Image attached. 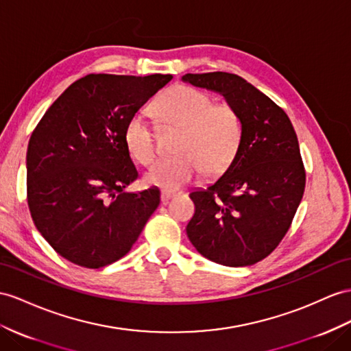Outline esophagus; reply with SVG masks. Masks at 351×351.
I'll use <instances>...</instances> for the list:
<instances>
[{
	"label": "esophagus",
	"instance_id": "34e87169",
	"mask_svg": "<svg viewBox=\"0 0 351 351\" xmlns=\"http://www.w3.org/2000/svg\"><path fill=\"white\" fill-rule=\"evenodd\" d=\"M178 194L179 193L176 190H161V202L166 203L170 199H173V197H176Z\"/></svg>",
	"mask_w": 351,
	"mask_h": 351
}]
</instances>
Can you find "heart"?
<instances>
[{
    "mask_svg": "<svg viewBox=\"0 0 351 351\" xmlns=\"http://www.w3.org/2000/svg\"><path fill=\"white\" fill-rule=\"evenodd\" d=\"M163 128L179 129L173 157L161 158L145 175V182L173 190L200 173L217 176L234 161L243 139V120L231 104H213V97L191 86H176L154 104ZM124 143L142 166L157 156V130L142 112L125 124Z\"/></svg>",
    "mask_w": 351,
    "mask_h": 351,
    "instance_id": "1",
    "label": "heart"
}]
</instances>
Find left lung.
<instances>
[{"mask_svg": "<svg viewBox=\"0 0 351 351\" xmlns=\"http://www.w3.org/2000/svg\"><path fill=\"white\" fill-rule=\"evenodd\" d=\"M182 80L221 93L243 120V139L227 172L190 194L195 212L188 239L213 263L254 265L278 246L301 203L305 169L298 138L282 108L245 78L218 71Z\"/></svg>", "mask_w": 351, "mask_h": 351, "instance_id": "obj_1", "label": "left lung"}]
</instances>
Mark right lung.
Masks as SVG:
<instances>
[{
	"label": "right lung",
	"mask_w": 351,
	"mask_h": 351,
	"mask_svg": "<svg viewBox=\"0 0 351 351\" xmlns=\"http://www.w3.org/2000/svg\"><path fill=\"white\" fill-rule=\"evenodd\" d=\"M173 77L88 74L43 115L26 152L32 221L68 261L101 268L129 252L160 204V191L124 193L138 179L124 129Z\"/></svg>",
	"instance_id": "obj_1"
}]
</instances>
